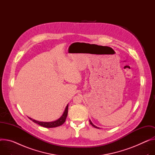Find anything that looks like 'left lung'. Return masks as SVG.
<instances>
[{
    "mask_svg": "<svg viewBox=\"0 0 155 155\" xmlns=\"http://www.w3.org/2000/svg\"><path fill=\"white\" fill-rule=\"evenodd\" d=\"M89 122H90V124H91V125H92V126H93L94 127H95V128H99V127H96V126H95L92 122H91V120H89Z\"/></svg>",
    "mask_w": 155,
    "mask_h": 155,
    "instance_id": "1",
    "label": "left lung"
}]
</instances>
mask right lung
<instances>
[{
	"instance_id": "obj_1",
	"label": "right lung",
	"mask_w": 155,
	"mask_h": 155,
	"mask_svg": "<svg viewBox=\"0 0 155 155\" xmlns=\"http://www.w3.org/2000/svg\"><path fill=\"white\" fill-rule=\"evenodd\" d=\"M68 105H67L66 109L64 112V114H63V115L59 118V119H58L57 120L54 121V122H39V121H37L35 120H33V119L29 118L31 120H32L33 122L38 124V125L43 127H46V128H53V127H59L61 125H63L68 115Z\"/></svg>"
}]
</instances>
